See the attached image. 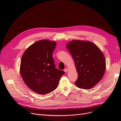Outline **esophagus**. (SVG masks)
<instances>
[{"label":"esophagus","mask_w":121,"mask_h":121,"mask_svg":"<svg viewBox=\"0 0 121 121\" xmlns=\"http://www.w3.org/2000/svg\"><path fill=\"white\" fill-rule=\"evenodd\" d=\"M64 72H65V73H67V72H68V69L67 68H65V69H64Z\"/></svg>","instance_id":"1"}]
</instances>
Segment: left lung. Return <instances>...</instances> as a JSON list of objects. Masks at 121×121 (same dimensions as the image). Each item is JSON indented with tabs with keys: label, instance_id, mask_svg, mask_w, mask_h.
Wrapping results in <instances>:
<instances>
[{
	"label": "left lung",
	"instance_id": "1",
	"mask_svg": "<svg viewBox=\"0 0 121 121\" xmlns=\"http://www.w3.org/2000/svg\"><path fill=\"white\" fill-rule=\"evenodd\" d=\"M66 47L78 73L75 85L84 89L96 85L103 77L106 69L105 57L100 49L92 42L78 40L69 42Z\"/></svg>",
	"mask_w": 121,
	"mask_h": 121
}]
</instances>
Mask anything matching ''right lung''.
I'll list each match as a JSON object with an SVG mask.
<instances>
[{"label":"right lung","instance_id":"add662e5","mask_svg":"<svg viewBox=\"0 0 121 121\" xmlns=\"http://www.w3.org/2000/svg\"><path fill=\"white\" fill-rule=\"evenodd\" d=\"M55 41L43 39L25 50L21 61L20 74L27 86L40 94H46L56 88L65 72L56 68L52 52Z\"/></svg>","mask_w":121,"mask_h":121}]
</instances>
